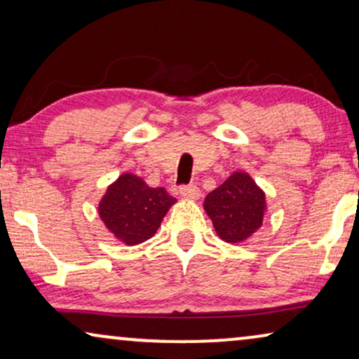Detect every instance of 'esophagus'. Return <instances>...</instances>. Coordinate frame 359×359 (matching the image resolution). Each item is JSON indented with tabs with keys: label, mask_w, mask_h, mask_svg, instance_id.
Here are the masks:
<instances>
[{
	"label": "esophagus",
	"mask_w": 359,
	"mask_h": 359,
	"mask_svg": "<svg viewBox=\"0 0 359 359\" xmlns=\"http://www.w3.org/2000/svg\"><path fill=\"white\" fill-rule=\"evenodd\" d=\"M180 194L183 196L184 199H191V201H194V199H199L201 191H199L198 186L189 184V186H181V188H180Z\"/></svg>",
	"instance_id": "obj_1"
}]
</instances>
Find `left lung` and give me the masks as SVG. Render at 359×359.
Masks as SVG:
<instances>
[{"instance_id": "left-lung-1", "label": "left lung", "mask_w": 359, "mask_h": 359, "mask_svg": "<svg viewBox=\"0 0 359 359\" xmlns=\"http://www.w3.org/2000/svg\"><path fill=\"white\" fill-rule=\"evenodd\" d=\"M266 209L264 191L245 171H233L204 199L215 233L227 243H242L252 237L262 227Z\"/></svg>"}]
</instances>
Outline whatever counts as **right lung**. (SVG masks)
I'll list each match as a JSON object with an SVG mask.
<instances>
[{
	"label": "right lung",
	"instance_id": "1",
	"mask_svg": "<svg viewBox=\"0 0 359 359\" xmlns=\"http://www.w3.org/2000/svg\"><path fill=\"white\" fill-rule=\"evenodd\" d=\"M175 203L165 188H150L140 176L122 173L107 186L97 214L121 243L134 247L154 237Z\"/></svg>",
	"mask_w": 359,
	"mask_h": 359
}]
</instances>
